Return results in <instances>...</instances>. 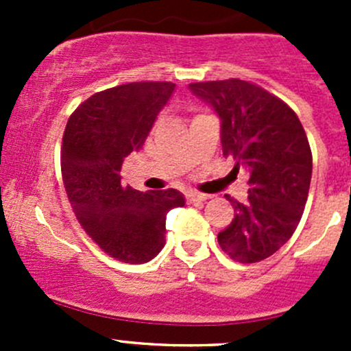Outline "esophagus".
I'll return each mask as SVG.
<instances>
[{
	"label": "esophagus",
	"instance_id": "esophagus-1",
	"mask_svg": "<svg viewBox=\"0 0 351 351\" xmlns=\"http://www.w3.org/2000/svg\"><path fill=\"white\" fill-rule=\"evenodd\" d=\"M186 200H189L190 204H195V202L207 200V195H204V193H198V192H189L186 193Z\"/></svg>",
	"mask_w": 351,
	"mask_h": 351
}]
</instances>
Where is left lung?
<instances>
[{
  "instance_id": "1",
  "label": "left lung",
  "mask_w": 351,
  "mask_h": 351,
  "mask_svg": "<svg viewBox=\"0 0 351 351\" xmlns=\"http://www.w3.org/2000/svg\"><path fill=\"white\" fill-rule=\"evenodd\" d=\"M190 90L221 119L222 153L250 173L247 202L228 197L231 224L217 234L222 251L239 263H258L292 238L309 193L313 154L292 108L250 81L192 83Z\"/></svg>"
}]
</instances>
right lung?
<instances>
[{"instance_id": "right-lung-1", "label": "right lung", "mask_w": 351, "mask_h": 351, "mask_svg": "<svg viewBox=\"0 0 351 351\" xmlns=\"http://www.w3.org/2000/svg\"><path fill=\"white\" fill-rule=\"evenodd\" d=\"M173 91L169 81H141L95 93L74 110L62 136V182L76 219L123 263L153 260L165 246L166 214L185 205L178 190L144 193L123 186L120 176Z\"/></svg>"}]
</instances>
